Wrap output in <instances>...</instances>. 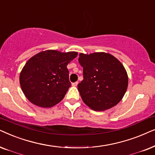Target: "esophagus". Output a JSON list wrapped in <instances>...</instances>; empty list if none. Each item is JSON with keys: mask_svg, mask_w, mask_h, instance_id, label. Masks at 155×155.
I'll list each match as a JSON object with an SVG mask.
<instances>
[{"mask_svg": "<svg viewBox=\"0 0 155 155\" xmlns=\"http://www.w3.org/2000/svg\"><path fill=\"white\" fill-rule=\"evenodd\" d=\"M78 84H79V82L76 81V82H74V83H72V86H76L78 85Z\"/></svg>", "mask_w": 155, "mask_h": 155, "instance_id": "1", "label": "esophagus"}]
</instances>
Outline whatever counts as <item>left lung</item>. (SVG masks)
Listing matches in <instances>:
<instances>
[{"label": "left lung", "instance_id": "obj_1", "mask_svg": "<svg viewBox=\"0 0 155 155\" xmlns=\"http://www.w3.org/2000/svg\"><path fill=\"white\" fill-rule=\"evenodd\" d=\"M84 79L78 90L84 104L94 110L112 108L120 101L128 85V76L118 59L110 54H79Z\"/></svg>", "mask_w": 155, "mask_h": 155}]
</instances>
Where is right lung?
Returning a JSON list of instances; mask_svg holds the SVG:
<instances>
[{
  "mask_svg": "<svg viewBox=\"0 0 155 155\" xmlns=\"http://www.w3.org/2000/svg\"><path fill=\"white\" fill-rule=\"evenodd\" d=\"M76 51H41L27 61L20 74V84L31 103L42 108L59 104L71 86L67 64L77 56Z\"/></svg>",
  "mask_w": 155,
  "mask_h": 155,
  "instance_id": "right-lung-1",
  "label": "right lung"
}]
</instances>
